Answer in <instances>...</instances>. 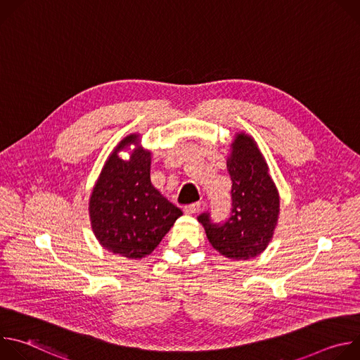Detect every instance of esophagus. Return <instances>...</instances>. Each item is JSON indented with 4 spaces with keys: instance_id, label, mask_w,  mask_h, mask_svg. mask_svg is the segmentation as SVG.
<instances>
[{
    "instance_id": "1",
    "label": "esophagus",
    "mask_w": 360,
    "mask_h": 360,
    "mask_svg": "<svg viewBox=\"0 0 360 360\" xmlns=\"http://www.w3.org/2000/svg\"><path fill=\"white\" fill-rule=\"evenodd\" d=\"M202 208L200 202H195V203H191V205H186V207L184 208L185 214H189V215H193V214H198Z\"/></svg>"
}]
</instances>
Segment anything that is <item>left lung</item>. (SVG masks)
I'll return each instance as SVG.
<instances>
[{"mask_svg": "<svg viewBox=\"0 0 360 360\" xmlns=\"http://www.w3.org/2000/svg\"><path fill=\"white\" fill-rule=\"evenodd\" d=\"M226 168L232 179L231 217L214 224L200 214L208 240L229 259L246 261L262 253L279 218V192L269 175L268 164L255 139L243 132L235 135Z\"/></svg>", "mask_w": 360, "mask_h": 360, "instance_id": "obj_1", "label": "left lung"}]
</instances>
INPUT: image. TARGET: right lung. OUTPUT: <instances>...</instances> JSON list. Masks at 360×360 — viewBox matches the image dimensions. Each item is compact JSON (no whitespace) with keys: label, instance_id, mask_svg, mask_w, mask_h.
Wrapping results in <instances>:
<instances>
[{"label":"right lung","instance_id":"1","mask_svg":"<svg viewBox=\"0 0 360 360\" xmlns=\"http://www.w3.org/2000/svg\"><path fill=\"white\" fill-rule=\"evenodd\" d=\"M137 148L128 162L117 152ZM89 219L95 238L112 253L142 259L155 249L182 211L150 184V150L139 135L125 136L108 157L89 198Z\"/></svg>","mask_w":360,"mask_h":360}]
</instances>
